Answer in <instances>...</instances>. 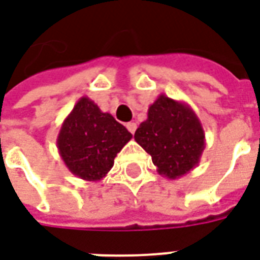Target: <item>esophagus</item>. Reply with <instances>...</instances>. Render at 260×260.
<instances>
[{"label": "esophagus", "mask_w": 260, "mask_h": 260, "mask_svg": "<svg viewBox=\"0 0 260 260\" xmlns=\"http://www.w3.org/2000/svg\"><path fill=\"white\" fill-rule=\"evenodd\" d=\"M126 127H127V130L130 133H132V134H134V132H136V128H137V124H136V123L130 122V123H127V124H126Z\"/></svg>", "instance_id": "34e87169"}]
</instances>
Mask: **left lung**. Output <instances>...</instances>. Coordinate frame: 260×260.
Returning <instances> with one entry per match:
<instances>
[{"label": "left lung", "instance_id": "left-lung-1", "mask_svg": "<svg viewBox=\"0 0 260 260\" xmlns=\"http://www.w3.org/2000/svg\"><path fill=\"white\" fill-rule=\"evenodd\" d=\"M134 140L151 155L158 173L170 180L195 169L206 144L192 108L165 94L148 108V117L136 130Z\"/></svg>", "mask_w": 260, "mask_h": 260}]
</instances>
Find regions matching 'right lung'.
I'll return each instance as SVG.
<instances>
[{
  "label": "right lung",
  "mask_w": 260,
  "mask_h": 260,
  "mask_svg": "<svg viewBox=\"0 0 260 260\" xmlns=\"http://www.w3.org/2000/svg\"><path fill=\"white\" fill-rule=\"evenodd\" d=\"M132 137L111 113L81 96L60 126L56 147L70 173L86 181H100Z\"/></svg>",
  "instance_id": "obj_1"
}]
</instances>
